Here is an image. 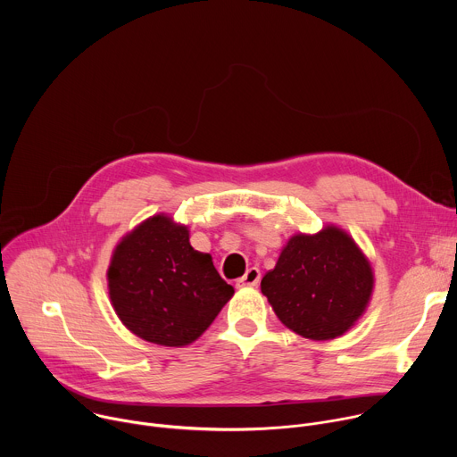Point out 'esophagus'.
I'll return each instance as SVG.
<instances>
[{
    "mask_svg": "<svg viewBox=\"0 0 457 457\" xmlns=\"http://www.w3.org/2000/svg\"><path fill=\"white\" fill-rule=\"evenodd\" d=\"M260 282V270L258 268H251L245 271V275L242 278L237 280L238 287H245V286H256Z\"/></svg>",
    "mask_w": 457,
    "mask_h": 457,
    "instance_id": "esophagus-1",
    "label": "esophagus"
}]
</instances>
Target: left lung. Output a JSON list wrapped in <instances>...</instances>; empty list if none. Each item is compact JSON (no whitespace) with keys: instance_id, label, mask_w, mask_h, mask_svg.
Here are the masks:
<instances>
[{"instance_id":"left-lung-1","label":"left lung","mask_w":457,"mask_h":457,"mask_svg":"<svg viewBox=\"0 0 457 457\" xmlns=\"http://www.w3.org/2000/svg\"><path fill=\"white\" fill-rule=\"evenodd\" d=\"M372 286L367 258L335 226L295 235L260 282L280 321L311 340L344 335L365 311Z\"/></svg>"}]
</instances>
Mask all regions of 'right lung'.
I'll return each instance as SVG.
<instances>
[{
    "instance_id": "add662e5",
    "label": "right lung",
    "mask_w": 457,
    "mask_h": 457,
    "mask_svg": "<svg viewBox=\"0 0 457 457\" xmlns=\"http://www.w3.org/2000/svg\"><path fill=\"white\" fill-rule=\"evenodd\" d=\"M108 289L126 328L166 347L197 340L235 293L212 256L191 247L187 228L164 215L148 219L119 242Z\"/></svg>"
}]
</instances>
